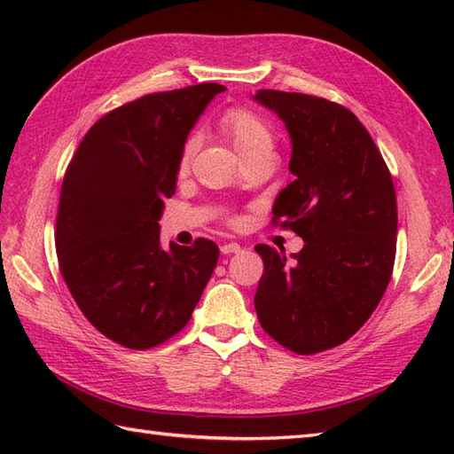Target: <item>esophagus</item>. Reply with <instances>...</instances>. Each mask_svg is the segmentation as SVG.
I'll use <instances>...</instances> for the list:
<instances>
[{
	"label": "esophagus",
	"mask_w": 454,
	"mask_h": 454,
	"mask_svg": "<svg viewBox=\"0 0 454 454\" xmlns=\"http://www.w3.org/2000/svg\"><path fill=\"white\" fill-rule=\"evenodd\" d=\"M220 252L224 254V255H230V254H238V252H242V247H239V244L230 242V244L220 246Z\"/></svg>",
	"instance_id": "34e87169"
}]
</instances>
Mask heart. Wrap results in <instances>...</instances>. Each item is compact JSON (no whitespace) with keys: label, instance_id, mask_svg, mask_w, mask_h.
Returning <instances> with one entry per match:
<instances>
[{"label":"heart","instance_id":"heart-1","mask_svg":"<svg viewBox=\"0 0 454 454\" xmlns=\"http://www.w3.org/2000/svg\"><path fill=\"white\" fill-rule=\"evenodd\" d=\"M222 132L232 142L238 156H244L249 152H273V132L267 124L247 111H228L222 117ZM195 152V140H189L181 153V168L189 166V160Z\"/></svg>","mask_w":454,"mask_h":454}]
</instances>
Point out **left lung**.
Wrapping results in <instances>:
<instances>
[{
	"mask_svg": "<svg viewBox=\"0 0 454 454\" xmlns=\"http://www.w3.org/2000/svg\"><path fill=\"white\" fill-rule=\"evenodd\" d=\"M255 103L285 122L294 181L278 192L275 220L304 239L285 249L259 244L263 277L255 312L286 349L320 353L369 320L396 255V192L371 134L351 111L304 93L259 90Z\"/></svg>",
	"mask_w": 454,
	"mask_h": 454,
	"instance_id": "obj_1",
	"label": "left lung"
}]
</instances>
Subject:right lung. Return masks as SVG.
<instances>
[{
    "instance_id": "add662e5",
    "label": "right lung",
    "mask_w": 454,
    "mask_h": 454,
    "mask_svg": "<svg viewBox=\"0 0 454 454\" xmlns=\"http://www.w3.org/2000/svg\"><path fill=\"white\" fill-rule=\"evenodd\" d=\"M224 85L144 95L105 114L67 166L56 254L83 316L129 349H150L191 320L218 262L210 239L160 242L189 132Z\"/></svg>"
}]
</instances>
